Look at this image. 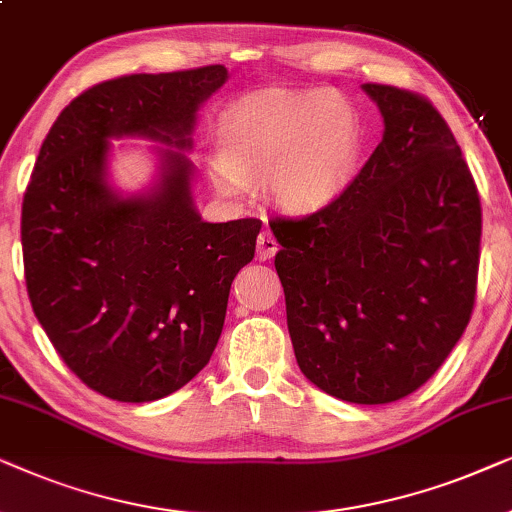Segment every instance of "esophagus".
<instances>
[{"label": "esophagus", "mask_w": 512, "mask_h": 512, "mask_svg": "<svg viewBox=\"0 0 512 512\" xmlns=\"http://www.w3.org/2000/svg\"><path fill=\"white\" fill-rule=\"evenodd\" d=\"M276 252H278L276 238L271 236V231L264 229L262 234L257 236V257H260V260H271V257H274Z\"/></svg>", "instance_id": "esophagus-1"}]
</instances>
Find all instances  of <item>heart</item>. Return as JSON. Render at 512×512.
Segmentation results:
<instances>
[{"instance_id": "1", "label": "heart", "mask_w": 512, "mask_h": 512, "mask_svg": "<svg viewBox=\"0 0 512 512\" xmlns=\"http://www.w3.org/2000/svg\"><path fill=\"white\" fill-rule=\"evenodd\" d=\"M363 152V119L349 100L327 91H260L224 114L208 173L227 196L267 175L278 208L311 215L342 199Z\"/></svg>"}]
</instances>
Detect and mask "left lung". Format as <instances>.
<instances>
[{"mask_svg":"<svg viewBox=\"0 0 512 512\" xmlns=\"http://www.w3.org/2000/svg\"><path fill=\"white\" fill-rule=\"evenodd\" d=\"M384 135L342 199L269 224L299 370L356 405L405 398L433 377L475 302L482 210L431 102L363 84Z\"/></svg>","mask_w":512,"mask_h":512,"instance_id":"1","label":"left lung"}]
</instances>
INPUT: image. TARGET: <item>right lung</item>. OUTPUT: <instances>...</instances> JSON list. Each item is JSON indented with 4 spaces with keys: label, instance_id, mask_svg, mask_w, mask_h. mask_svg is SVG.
Here are the masks:
<instances>
[{
    "label": "right lung",
    "instance_id": "add662e5",
    "mask_svg": "<svg viewBox=\"0 0 512 512\" xmlns=\"http://www.w3.org/2000/svg\"><path fill=\"white\" fill-rule=\"evenodd\" d=\"M224 65L131 74L88 88L51 126L23 199L25 283L65 365L119 403H152L192 381L222 335L231 281L255 257L260 220L203 222L194 206L199 109ZM140 137L155 177L111 182V142Z\"/></svg>",
    "mask_w": 512,
    "mask_h": 512
}]
</instances>
